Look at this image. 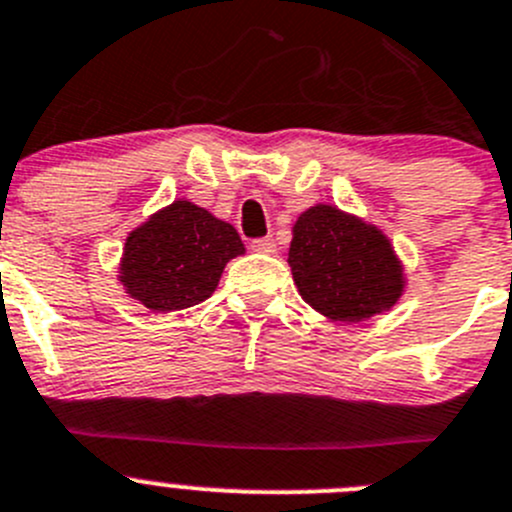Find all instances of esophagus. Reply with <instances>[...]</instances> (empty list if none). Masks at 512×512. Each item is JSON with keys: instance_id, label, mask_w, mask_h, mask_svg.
Wrapping results in <instances>:
<instances>
[{"instance_id": "obj_1", "label": "esophagus", "mask_w": 512, "mask_h": 512, "mask_svg": "<svg viewBox=\"0 0 512 512\" xmlns=\"http://www.w3.org/2000/svg\"><path fill=\"white\" fill-rule=\"evenodd\" d=\"M253 251H259V253H276V241L271 236L266 238H256V241L251 243Z\"/></svg>"}]
</instances>
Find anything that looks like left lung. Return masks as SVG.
<instances>
[{"instance_id": "obj_1", "label": "left lung", "mask_w": 512, "mask_h": 512, "mask_svg": "<svg viewBox=\"0 0 512 512\" xmlns=\"http://www.w3.org/2000/svg\"><path fill=\"white\" fill-rule=\"evenodd\" d=\"M289 266L301 299L332 321L389 311L405 291V274L389 238L372 223L316 203L294 223Z\"/></svg>"}]
</instances>
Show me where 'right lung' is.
Wrapping results in <instances>:
<instances>
[{"label": "right lung", "instance_id": "right-lung-1", "mask_svg": "<svg viewBox=\"0 0 512 512\" xmlns=\"http://www.w3.org/2000/svg\"><path fill=\"white\" fill-rule=\"evenodd\" d=\"M241 236L191 201H173L125 238L120 284L145 309L180 311L206 301L241 256Z\"/></svg>", "mask_w": 512, "mask_h": 512}]
</instances>
